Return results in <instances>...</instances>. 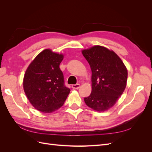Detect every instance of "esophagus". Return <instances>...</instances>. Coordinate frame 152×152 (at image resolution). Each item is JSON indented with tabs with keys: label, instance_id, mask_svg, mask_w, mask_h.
I'll list each match as a JSON object with an SVG mask.
<instances>
[{
	"label": "esophagus",
	"instance_id": "1",
	"mask_svg": "<svg viewBox=\"0 0 152 152\" xmlns=\"http://www.w3.org/2000/svg\"><path fill=\"white\" fill-rule=\"evenodd\" d=\"M80 84H73V85H72V88L73 89H79V87H80Z\"/></svg>",
	"mask_w": 152,
	"mask_h": 152
}]
</instances>
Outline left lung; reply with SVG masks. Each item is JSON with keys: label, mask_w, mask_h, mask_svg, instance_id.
<instances>
[{"label": "left lung", "mask_w": 152, "mask_h": 152, "mask_svg": "<svg viewBox=\"0 0 152 152\" xmlns=\"http://www.w3.org/2000/svg\"><path fill=\"white\" fill-rule=\"evenodd\" d=\"M91 66L92 91L84 98L88 107L104 112L113 107L126 89L127 70L113 50L94 45L82 50Z\"/></svg>", "instance_id": "obj_1"}]
</instances>
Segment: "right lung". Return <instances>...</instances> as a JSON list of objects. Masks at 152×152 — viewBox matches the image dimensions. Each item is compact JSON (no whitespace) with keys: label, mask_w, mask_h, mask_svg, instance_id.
Returning <instances> with one entry per match:
<instances>
[{"label":"right lung","mask_w":152,"mask_h":152,"mask_svg":"<svg viewBox=\"0 0 152 152\" xmlns=\"http://www.w3.org/2000/svg\"><path fill=\"white\" fill-rule=\"evenodd\" d=\"M63 54L46 49L32 61L25 73L23 89L32 106L43 113H52L61 108L70 92L64 85L59 65Z\"/></svg>","instance_id":"1"}]
</instances>
